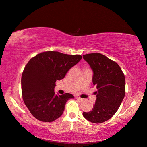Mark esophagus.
<instances>
[{
	"label": "esophagus",
	"mask_w": 147,
	"mask_h": 147,
	"mask_svg": "<svg viewBox=\"0 0 147 147\" xmlns=\"http://www.w3.org/2000/svg\"><path fill=\"white\" fill-rule=\"evenodd\" d=\"M76 99L79 100V101H83V99H82V98H81V97H76Z\"/></svg>",
	"instance_id": "esophagus-1"
}]
</instances>
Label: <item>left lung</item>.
Instances as JSON below:
<instances>
[{"instance_id": "8db88e82", "label": "left lung", "mask_w": 147, "mask_h": 147, "mask_svg": "<svg viewBox=\"0 0 147 147\" xmlns=\"http://www.w3.org/2000/svg\"><path fill=\"white\" fill-rule=\"evenodd\" d=\"M94 71L93 84L97 99L91 111L84 112L86 120L95 124L110 119L119 108L125 94L124 74L117 63L99 53L83 55Z\"/></svg>"}]
</instances>
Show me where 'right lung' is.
<instances>
[{
  "label": "right lung",
  "instance_id": "obj_1",
  "mask_svg": "<svg viewBox=\"0 0 147 147\" xmlns=\"http://www.w3.org/2000/svg\"><path fill=\"white\" fill-rule=\"evenodd\" d=\"M82 59L54 51L38 53L25 65L22 76V97L31 115L37 120L52 122L62 115L71 94L55 95V82Z\"/></svg>",
  "mask_w": 147,
  "mask_h": 147
}]
</instances>
